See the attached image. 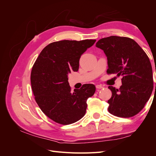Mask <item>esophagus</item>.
Returning <instances> with one entry per match:
<instances>
[{
    "label": "esophagus",
    "mask_w": 156,
    "mask_h": 156,
    "mask_svg": "<svg viewBox=\"0 0 156 156\" xmlns=\"http://www.w3.org/2000/svg\"><path fill=\"white\" fill-rule=\"evenodd\" d=\"M96 88L97 89H101V88H103V87L101 85H100V84H97V85L96 86Z\"/></svg>",
    "instance_id": "obj_1"
}]
</instances>
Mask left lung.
<instances>
[{
    "label": "left lung",
    "mask_w": 156,
    "mask_h": 156,
    "mask_svg": "<svg viewBox=\"0 0 156 156\" xmlns=\"http://www.w3.org/2000/svg\"><path fill=\"white\" fill-rule=\"evenodd\" d=\"M96 46L107 56V73L122 77L120 88L108 87L112 92L107 101L108 112L122 118L138 114L148 101L154 88L152 68L148 56L135 41L127 37H104Z\"/></svg>",
    "instance_id": "obj_1"
}]
</instances>
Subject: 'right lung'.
<instances>
[{"instance_id": "right-lung-1", "label": "right lung", "mask_w": 156, "mask_h": 156, "mask_svg": "<svg viewBox=\"0 0 156 156\" xmlns=\"http://www.w3.org/2000/svg\"><path fill=\"white\" fill-rule=\"evenodd\" d=\"M96 41L53 42L41 51L33 65L30 81L35 100L41 111L56 123L73 124L85 115L87 101L96 87L85 84L72 92L68 76L78 71L81 56Z\"/></svg>"}]
</instances>
